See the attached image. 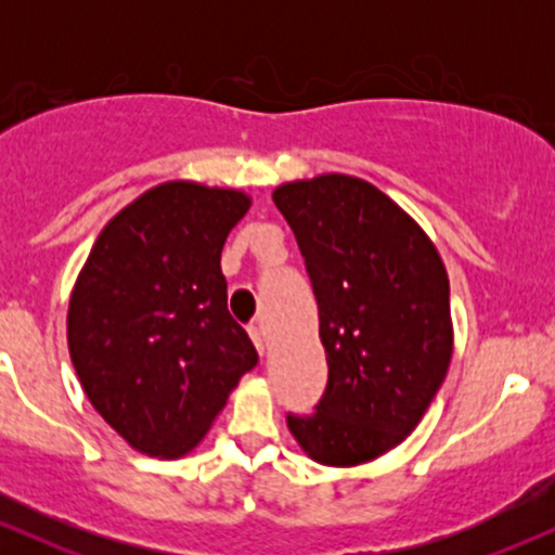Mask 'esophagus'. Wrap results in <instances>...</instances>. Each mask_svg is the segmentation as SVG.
Instances as JSON below:
<instances>
[{"instance_id": "34e87169", "label": "esophagus", "mask_w": 555, "mask_h": 555, "mask_svg": "<svg viewBox=\"0 0 555 555\" xmlns=\"http://www.w3.org/2000/svg\"><path fill=\"white\" fill-rule=\"evenodd\" d=\"M247 331H250V339H253V344H256L258 352L263 354L266 352V341H263V334H260V328L258 326H250Z\"/></svg>"}]
</instances>
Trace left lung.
Returning a JSON list of instances; mask_svg holds the SVG:
<instances>
[{
  "label": "left lung",
  "mask_w": 555,
  "mask_h": 555,
  "mask_svg": "<svg viewBox=\"0 0 555 555\" xmlns=\"http://www.w3.org/2000/svg\"><path fill=\"white\" fill-rule=\"evenodd\" d=\"M273 203L305 258L328 362L315 412H289L286 425L315 462H371L415 430L449 371L443 260L415 219L358 177L286 182Z\"/></svg>",
  "instance_id": "1"
}]
</instances>
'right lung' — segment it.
I'll return each instance as SVG.
<instances>
[{"label":"right lung","instance_id":"add662e5","mask_svg":"<svg viewBox=\"0 0 555 555\" xmlns=\"http://www.w3.org/2000/svg\"><path fill=\"white\" fill-rule=\"evenodd\" d=\"M247 208L240 190L158 184L104 227L75 282V373L95 412L143 454H188L258 365L221 273V247Z\"/></svg>","mask_w":555,"mask_h":555}]
</instances>
